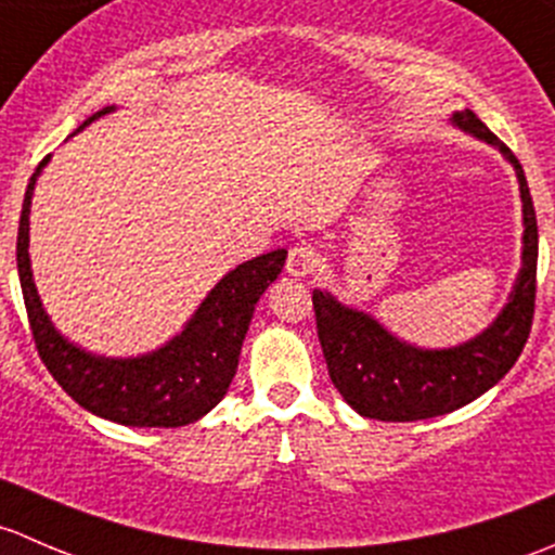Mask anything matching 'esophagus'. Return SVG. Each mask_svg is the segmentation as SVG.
I'll return each instance as SVG.
<instances>
[{"label":"esophagus","instance_id":"obj_1","mask_svg":"<svg viewBox=\"0 0 555 555\" xmlns=\"http://www.w3.org/2000/svg\"><path fill=\"white\" fill-rule=\"evenodd\" d=\"M319 266V251L311 244H295L287 255V273L295 279H304Z\"/></svg>","mask_w":555,"mask_h":555}]
</instances>
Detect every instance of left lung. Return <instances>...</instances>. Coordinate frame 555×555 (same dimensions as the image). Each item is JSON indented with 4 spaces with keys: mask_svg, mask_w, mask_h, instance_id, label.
I'll return each instance as SVG.
<instances>
[{
    "mask_svg": "<svg viewBox=\"0 0 555 555\" xmlns=\"http://www.w3.org/2000/svg\"><path fill=\"white\" fill-rule=\"evenodd\" d=\"M451 122L494 144L513 164L524 204V255L505 309L480 335L453 349H418L395 338L371 313L338 304L313 289L317 333L330 378L360 416L378 422H418L443 416L489 391L516 365L531 333L537 295V217L524 169L473 109L453 112Z\"/></svg>",
    "mask_w": 555,
    "mask_h": 555,
    "instance_id": "left-lung-1",
    "label": "left lung"
}]
</instances>
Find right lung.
I'll return each instance as SVG.
<instances>
[{"label": "right lung", "mask_w": 555, "mask_h": 555, "mask_svg": "<svg viewBox=\"0 0 555 555\" xmlns=\"http://www.w3.org/2000/svg\"><path fill=\"white\" fill-rule=\"evenodd\" d=\"M112 109L115 106L99 109L77 131ZM48 160L44 158L29 179L18 222V246H15L26 313L44 367L77 405L109 422L126 427H184L198 422L225 397L228 386L236 376L238 354L255 304L268 284L276 282L282 273L287 249H273L225 273L206 295L198 311L190 317L182 333L173 335L160 349L128 360L91 354L53 327L31 279V195L39 171Z\"/></svg>", "instance_id": "1"}]
</instances>
